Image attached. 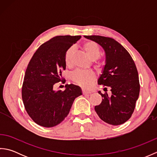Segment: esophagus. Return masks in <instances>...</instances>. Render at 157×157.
Returning <instances> with one entry per match:
<instances>
[{
    "label": "esophagus",
    "instance_id": "esophagus-1",
    "mask_svg": "<svg viewBox=\"0 0 157 157\" xmlns=\"http://www.w3.org/2000/svg\"><path fill=\"white\" fill-rule=\"evenodd\" d=\"M82 93H83V94H90V92L86 90L85 89H82Z\"/></svg>",
    "mask_w": 157,
    "mask_h": 157
}]
</instances>
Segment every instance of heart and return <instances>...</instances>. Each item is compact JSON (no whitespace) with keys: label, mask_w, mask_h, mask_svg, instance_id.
Wrapping results in <instances>:
<instances>
[{"label":"heart","mask_w":157,"mask_h":157,"mask_svg":"<svg viewBox=\"0 0 157 157\" xmlns=\"http://www.w3.org/2000/svg\"><path fill=\"white\" fill-rule=\"evenodd\" d=\"M83 48L92 60L98 59L101 55V50L99 46L94 41L89 40L84 42L83 44ZM73 52H74V48L73 46L67 50L65 55V63L67 66L71 65ZM101 66L102 63L101 62L96 63L95 67L96 69H101ZM71 79L73 82L83 87L89 88L94 80V75L90 71H75L72 73Z\"/></svg>","instance_id":"heart-1"}]
</instances>
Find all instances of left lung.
I'll return each instance as SVG.
<instances>
[{"label": "left lung", "mask_w": 157, "mask_h": 157, "mask_svg": "<svg viewBox=\"0 0 157 157\" xmlns=\"http://www.w3.org/2000/svg\"><path fill=\"white\" fill-rule=\"evenodd\" d=\"M97 43L105 53V64L98 84L109 88L102 94L101 104L95 106V111L103 121L113 125H121L131 117L139 96L138 73L134 60L123 46L111 38L101 36H84Z\"/></svg>", "instance_id": "left-lung-1"}]
</instances>
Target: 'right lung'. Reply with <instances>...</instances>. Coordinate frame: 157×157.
Wrapping results in <instances>:
<instances>
[{
    "label": "right lung",
    "instance_id": "obj_1",
    "mask_svg": "<svg viewBox=\"0 0 157 157\" xmlns=\"http://www.w3.org/2000/svg\"><path fill=\"white\" fill-rule=\"evenodd\" d=\"M81 36H57L42 44L26 69L22 86V99L29 116L45 128L59 124L68 115L75 98L82 94L81 88L66 84L64 91L54 90L63 80L65 55Z\"/></svg>",
    "mask_w": 157,
    "mask_h": 157
}]
</instances>
